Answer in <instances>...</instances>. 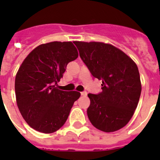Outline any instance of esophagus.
<instances>
[{
	"instance_id": "1",
	"label": "esophagus",
	"mask_w": 160,
	"mask_h": 160,
	"mask_svg": "<svg viewBox=\"0 0 160 160\" xmlns=\"http://www.w3.org/2000/svg\"><path fill=\"white\" fill-rule=\"evenodd\" d=\"M81 95L82 96H87V91H82V92H81Z\"/></svg>"
}]
</instances>
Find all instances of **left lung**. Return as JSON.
<instances>
[{
    "mask_svg": "<svg viewBox=\"0 0 160 160\" xmlns=\"http://www.w3.org/2000/svg\"><path fill=\"white\" fill-rule=\"evenodd\" d=\"M93 77L102 80V92L88 94L87 115L94 128L113 132L133 116L141 94L136 64L118 48L102 42H74Z\"/></svg>",
    "mask_w": 160,
    "mask_h": 160,
    "instance_id": "8db88e82",
    "label": "left lung"
}]
</instances>
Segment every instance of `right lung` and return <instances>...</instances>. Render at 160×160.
I'll list each match as a JSON object with an SVG mask.
<instances>
[{"label": "right lung", "instance_id": "right-lung-1", "mask_svg": "<svg viewBox=\"0 0 160 160\" xmlns=\"http://www.w3.org/2000/svg\"><path fill=\"white\" fill-rule=\"evenodd\" d=\"M78 57L71 42H53L35 48L20 66L15 78L17 104L22 117L39 132H55L64 125L81 94L63 91L58 82L66 66Z\"/></svg>", "mask_w": 160, "mask_h": 160}]
</instances>
